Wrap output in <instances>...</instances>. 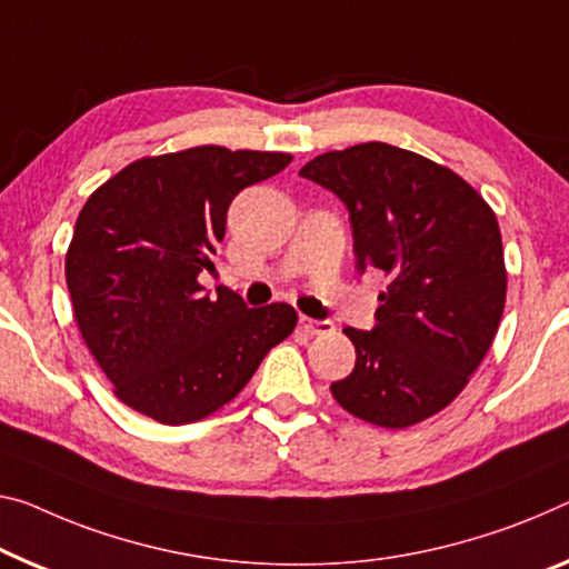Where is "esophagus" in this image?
Segmentation results:
<instances>
[{
    "label": "esophagus",
    "mask_w": 569,
    "mask_h": 569,
    "mask_svg": "<svg viewBox=\"0 0 569 569\" xmlns=\"http://www.w3.org/2000/svg\"><path fill=\"white\" fill-rule=\"evenodd\" d=\"M300 328L310 336H328L336 330V326L330 320H312V318H305V315H300Z\"/></svg>",
    "instance_id": "1"
}]
</instances>
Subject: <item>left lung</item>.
<instances>
[{
    "label": "left lung",
    "instance_id": "obj_1",
    "mask_svg": "<svg viewBox=\"0 0 569 569\" xmlns=\"http://www.w3.org/2000/svg\"><path fill=\"white\" fill-rule=\"evenodd\" d=\"M348 208L358 272L389 277L373 330L343 328L356 366L340 407L387 430L442 412L491 348L506 305L501 229L445 164L387 142L312 157L300 170Z\"/></svg>",
    "mask_w": 569,
    "mask_h": 569
}]
</instances>
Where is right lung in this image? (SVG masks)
Returning <instances> with one entry per match:
<instances>
[{"label":"right lung","mask_w":569,"mask_h":569,"mask_svg":"<svg viewBox=\"0 0 569 569\" xmlns=\"http://www.w3.org/2000/svg\"><path fill=\"white\" fill-rule=\"evenodd\" d=\"M292 162L287 152L218 144L142 157L86 200L66 254L78 330L113 395L162 425L213 415L292 336V305L249 310L198 282L239 190Z\"/></svg>","instance_id":"1"}]
</instances>
